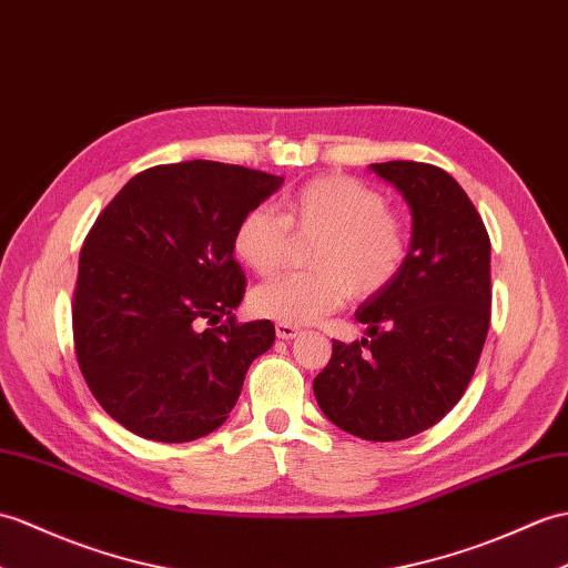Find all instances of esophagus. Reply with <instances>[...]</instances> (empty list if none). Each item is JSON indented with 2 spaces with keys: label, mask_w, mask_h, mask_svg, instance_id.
Listing matches in <instances>:
<instances>
[{
  "label": "esophagus",
  "mask_w": 568,
  "mask_h": 568,
  "mask_svg": "<svg viewBox=\"0 0 568 568\" xmlns=\"http://www.w3.org/2000/svg\"><path fill=\"white\" fill-rule=\"evenodd\" d=\"M275 334H278V338H283V341H293V338L300 336V328L293 326V324L278 322V324H275Z\"/></svg>",
  "instance_id": "obj_1"
}]
</instances>
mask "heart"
I'll return each instance as SVG.
<instances>
[{
	"label": "heart",
	"mask_w": 568,
	"mask_h": 568,
	"mask_svg": "<svg viewBox=\"0 0 568 568\" xmlns=\"http://www.w3.org/2000/svg\"><path fill=\"white\" fill-rule=\"evenodd\" d=\"M295 236H320L312 273H287L258 285L252 310L263 320L312 324L344 305L346 295L373 297L402 273L408 240L385 193L351 176H322L293 193L283 215L254 207L240 217L232 252L246 268L268 275L283 266Z\"/></svg>",
	"instance_id": "obj_1"
}]
</instances>
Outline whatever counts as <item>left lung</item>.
I'll return each instance as SVG.
<instances>
[{"instance_id":"left-lung-1","label":"left lung","mask_w":568,"mask_h":568,"mask_svg":"<svg viewBox=\"0 0 568 568\" xmlns=\"http://www.w3.org/2000/svg\"><path fill=\"white\" fill-rule=\"evenodd\" d=\"M412 207L402 273L355 310L367 338L334 341L314 397L363 440L412 438L463 397L491 322V242L463 186L420 162L371 164Z\"/></svg>"}]
</instances>
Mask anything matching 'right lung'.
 Wrapping results in <instances>:
<instances>
[{"label":"right lung","mask_w":568,"mask_h":568,"mask_svg":"<svg viewBox=\"0 0 568 568\" xmlns=\"http://www.w3.org/2000/svg\"><path fill=\"white\" fill-rule=\"evenodd\" d=\"M283 176L193 160L130 179L79 254L77 361L103 412L130 433L189 443L220 428L248 365L275 341L236 324L244 271L232 234Z\"/></svg>","instance_id":"add662e5"}]
</instances>
